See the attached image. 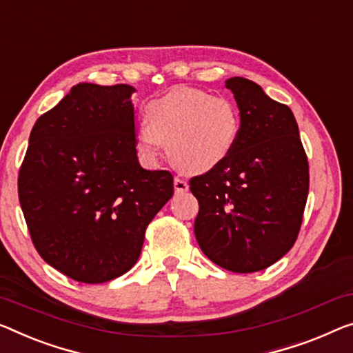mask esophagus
I'll return each instance as SVG.
<instances>
[{
    "mask_svg": "<svg viewBox=\"0 0 353 353\" xmlns=\"http://www.w3.org/2000/svg\"><path fill=\"white\" fill-rule=\"evenodd\" d=\"M174 190L176 193H185L188 190V183L187 181H183L181 177L174 179Z\"/></svg>",
    "mask_w": 353,
    "mask_h": 353,
    "instance_id": "obj_1",
    "label": "esophagus"
}]
</instances>
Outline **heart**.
Instances as JSON below:
<instances>
[{
	"mask_svg": "<svg viewBox=\"0 0 353 353\" xmlns=\"http://www.w3.org/2000/svg\"><path fill=\"white\" fill-rule=\"evenodd\" d=\"M138 126V147L147 157L166 144L171 161L185 172H208L228 159L241 133V114L225 97L179 87L152 99Z\"/></svg>",
	"mask_w": 353,
	"mask_h": 353,
	"instance_id": "1",
	"label": "heart"
}]
</instances>
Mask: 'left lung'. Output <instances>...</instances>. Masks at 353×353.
I'll use <instances>...</instances> for the list:
<instances>
[{"instance_id": "1", "label": "left lung", "mask_w": 353, "mask_h": 353, "mask_svg": "<svg viewBox=\"0 0 353 353\" xmlns=\"http://www.w3.org/2000/svg\"><path fill=\"white\" fill-rule=\"evenodd\" d=\"M241 114L234 150L190 179L194 236L210 261L233 272L274 265L292 249L309 192V165L290 108L244 77L225 82Z\"/></svg>"}]
</instances>
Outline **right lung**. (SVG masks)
I'll return each instance as SVG.
<instances>
[{
    "label": "right lung",
    "mask_w": 353,
    "mask_h": 353,
    "mask_svg": "<svg viewBox=\"0 0 353 353\" xmlns=\"http://www.w3.org/2000/svg\"><path fill=\"white\" fill-rule=\"evenodd\" d=\"M133 87L77 83L36 120L19 171V201L42 260L77 282L134 266L147 225L170 201V171L136 150Z\"/></svg>",
    "instance_id": "right-lung-1"
}]
</instances>
